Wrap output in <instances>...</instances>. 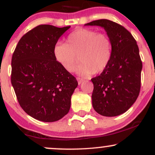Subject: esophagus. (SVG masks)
<instances>
[{
    "label": "esophagus",
    "mask_w": 155,
    "mask_h": 155,
    "mask_svg": "<svg viewBox=\"0 0 155 155\" xmlns=\"http://www.w3.org/2000/svg\"><path fill=\"white\" fill-rule=\"evenodd\" d=\"M76 79H77V81H78V84H81V82H82V81H84V79H81V78H79V77H77V78H76Z\"/></svg>",
    "instance_id": "esophagus-1"
}]
</instances>
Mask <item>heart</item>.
<instances>
[{
    "mask_svg": "<svg viewBox=\"0 0 155 155\" xmlns=\"http://www.w3.org/2000/svg\"><path fill=\"white\" fill-rule=\"evenodd\" d=\"M55 60L67 72H72L76 64L80 75L89 76L104 72L112 55L111 42L106 33L79 28L68 35L67 44L58 42L53 49Z\"/></svg>",
    "mask_w": 155,
    "mask_h": 155,
    "instance_id": "heart-1",
    "label": "heart"
}]
</instances>
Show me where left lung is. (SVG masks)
Wrapping results in <instances>:
<instances>
[{
	"label": "left lung",
	"mask_w": 155,
	"mask_h": 155,
	"mask_svg": "<svg viewBox=\"0 0 155 155\" xmlns=\"http://www.w3.org/2000/svg\"><path fill=\"white\" fill-rule=\"evenodd\" d=\"M85 25L104 28L112 47L107 68L91 79L92 106L102 116H118L132 106L140 92L142 62L136 41L123 26L108 19L92 21Z\"/></svg>",
	"instance_id": "left-lung-1"
}]
</instances>
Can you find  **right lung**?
I'll use <instances>...</instances> for the list:
<instances>
[{
  "label": "right lung",
  "mask_w": 155,
  "mask_h": 155,
  "mask_svg": "<svg viewBox=\"0 0 155 155\" xmlns=\"http://www.w3.org/2000/svg\"><path fill=\"white\" fill-rule=\"evenodd\" d=\"M70 28L35 27L20 38L12 55V84L21 107L35 120L55 122L70 110L78 82L53 54L55 44Z\"/></svg>",
  "instance_id": "1"
}]
</instances>
